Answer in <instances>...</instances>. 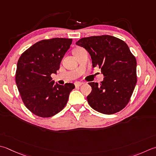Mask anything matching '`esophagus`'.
I'll return each instance as SVG.
<instances>
[{"label": "esophagus", "mask_w": 156, "mask_h": 156, "mask_svg": "<svg viewBox=\"0 0 156 156\" xmlns=\"http://www.w3.org/2000/svg\"><path fill=\"white\" fill-rule=\"evenodd\" d=\"M82 84H83V83H82V82H76L75 83H74L76 87H80Z\"/></svg>", "instance_id": "obj_1"}]
</instances>
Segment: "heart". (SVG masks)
<instances>
[{"instance_id":"1","label":"heart","mask_w":156,"mask_h":156,"mask_svg":"<svg viewBox=\"0 0 156 156\" xmlns=\"http://www.w3.org/2000/svg\"><path fill=\"white\" fill-rule=\"evenodd\" d=\"M78 49H79V48H76V49H74V51H76V50H78Z\"/></svg>"}]
</instances>
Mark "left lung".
Returning a JSON list of instances; mask_svg holds the SVG:
<instances>
[{"mask_svg": "<svg viewBox=\"0 0 156 156\" xmlns=\"http://www.w3.org/2000/svg\"><path fill=\"white\" fill-rule=\"evenodd\" d=\"M76 44L88 52L93 67L99 66L104 76L100 84L88 83L92 87L87 96L88 104L104 114L122 110L130 101L136 83V61L126 42L103 35L82 38Z\"/></svg>", "mask_w": 156, "mask_h": 156, "instance_id": "obj_1", "label": "left lung"}]
</instances>
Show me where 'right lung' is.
<instances>
[{
	"mask_svg": "<svg viewBox=\"0 0 156 156\" xmlns=\"http://www.w3.org/2000/svg\"><path fill=\"white\" fill-rule=\"evenodd\" d=\"M72 38H55L36 42L21 54L17 64L15 81L24 105L34 114L48 118L64 108L74 84H55L57 74Z\"/></svg>",
	"mask_w": 156,
	"mask_h": 156,
	"instance_id": "obj_1",
	"label": "right lung"
}]
</instances>
